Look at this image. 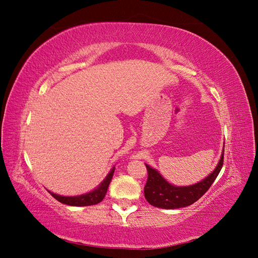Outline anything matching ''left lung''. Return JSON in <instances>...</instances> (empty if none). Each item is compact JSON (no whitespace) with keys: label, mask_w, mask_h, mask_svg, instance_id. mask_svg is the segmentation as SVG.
I'll list each match as a JSON object with an SVG mask.
<instances>
[{"label":"left lung","mask_w":258,"mask_h":258,"mask_svg":"<svg viewBox=\"0 0 258 258\" xmlns=\"http://www.w3.org/2000/svg\"><path fill=\"white\" fill-rule=\"evenodd\" d=\"M223 162L224 152L213 172L199 183L190 186H174L170 184L157 170L145 165L147 169V181L144 186V197L148 204L156 208L178 209L188 207L208 191L220 173Z\"/></svg>","instance_id":"8db88e82"}]
</instances>
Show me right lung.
<instances>
[{
	"mask_svg": "<svg viewBox=\"0 0 258 258\" xmlns=\"http://www.w3.org/2000/svg\"><path fill=\"white\" fill-rule=\"evenodd\" d=\"M114 170L115 168H113L110 173L106 175V177L103 179V182L101 183L96 189H93L90 192H87L85 195H81V196H74V197H67V196H60V195L53 194L51 191H49V194L51 196L58 200L61 204H64L68 206H73V207H86V206H93L97 205L99 202L102 201L105 197V194L107 191L108 185H110L112 177L114 174Z\"/></svg>",
	"mask_w": 258,
	"mask_h": 258,
	"instance_id": "1",
	"label": "right lung"
}]
</instances>
